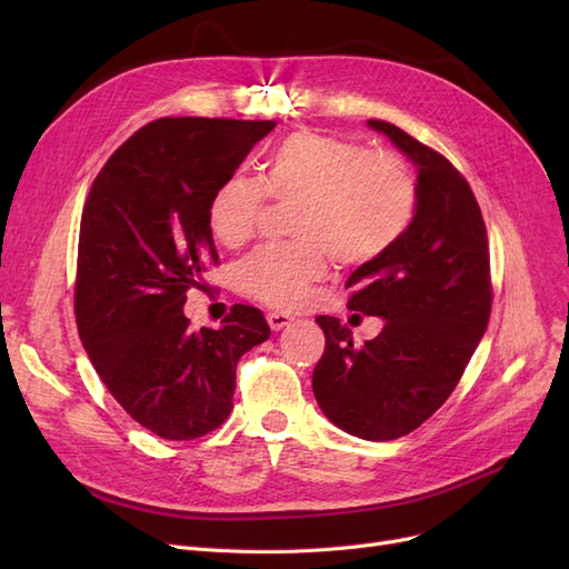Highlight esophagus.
<instances>
[{"instance_id": "esophagus-1", "label": "esophagus", "mask_w": 569, "mask_h": 569, "mask_svg": "<svg viewBox=\"0 0 569 569\" xmlns=\"http://www.w3.org/2000/svg\"><path fill=\"white\" fill-rule=\"evenodd\" d=\"M268 325H270V330H274V332H278V330H282V327H287L291 320H295V318H291L289 313H282V311H268Z\"/></svg>"}]
</instances>
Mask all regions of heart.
<instances>
[{
    "mask_svg": "<svg viewBox=\"0 0 569 569\" xmlns=\"http://www.w3.org/2000/svg\"><path fill=\"white\" fill-rule=\"evenodd\" d=\"M266 194L295 201V242L256 249L234 268V284L268 306L291 308L330 270L363 266L408 232L418 187L399 157L375 153L347 137L295 132L272 144L261 178L228 176L209 199V228L220 244L242 247L253 237Z\"/></svg>",
    "mask_w": 569,
    "mask_h": 569,
    "instance_id": "heart-1",
    "label": "heart"
}]
</instances>
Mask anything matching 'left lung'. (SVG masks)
I'll return each mask as SVG.
<instances>
[{
	"mask_svg": "<svg viewBox=\"0 0 569 569\" xmlns=\"http://www.w3.org/2000/svg\"><path fill=\"white\" fill-rule=\"evenodd\" d=\"M368 126L418 168V209L399 242L347 280L351 311L382 318V332L356 349L339 318H316L325 351L313 393L343 432L391 441L435 416L485 337L489 242L472 189L449 159L385 120Z\"/></svg>",
	"mask_w": 569,
	"mask_h": 569,
	"instance_id": "obj_1",
	"label": "left lung"
}]
</instances>
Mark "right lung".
Wrapping results in <instances>:
<instances>
[{"instance_id":"1","label":"right lung","mask_w":569,"mask_h":569,"mask_svg":"<svg viewBox=\"0 0 569 569\" xmlns=\"http://www.w3.org/2000/svg\"><path fill=\"white\" fill-rule=\"evenodd\" d=\"M274 120L159 118L101 168L84 201L76 322L94 370L132 420L187 441L228 420L237 360L270 337L263 313L232 306L218 330L182 308L218 263L209 199Z\"/></svg>"}]
</instances>
